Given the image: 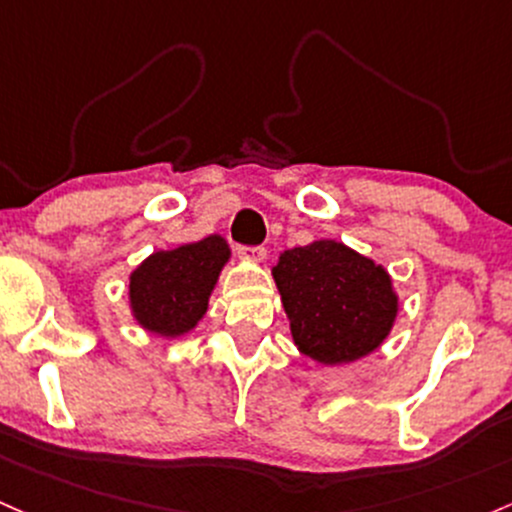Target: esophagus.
<instances>
[{
    "label": "esophagus",
    "instance_id": "34e87169",
    "mask_svg": "<svg viewBox=\"0 0 512 512\" xmlns=\"http://www.w3.org/2000/svg\"><path fill=\"white\" fill-rule=\"evenodd\" d=\"M238 257L245 262H262L267 257L265 247H238Z\"/></svg>",
    "mask_w": 512,
    "mask_h": 512
}]
</instances>
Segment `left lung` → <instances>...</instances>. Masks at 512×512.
Returning a JSON list of instances; mask_svg holds the SVG:
<instances>
[{"instance_id": "left-lung-1", "label": "left lung", "mask_w": 512, "mask_h": 512, "mask_svg": "<svg viewBox=\"0 0 512 512\" xmlns=\"http://www.w3.org/2000/svg\"><path fill=\"white\" fill-rule=\"evenodd\" d=\"M272 277L306 357L335 367L372 355L389 338L398 313L389 272L352 247L316 240L284 250Z\"/></svg>"}]
</instances>
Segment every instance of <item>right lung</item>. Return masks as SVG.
I'll return each instance as SVG.
<instances>
[{
  "label": "right lung",
  "mask_w": 512,
  "mask_h": 512,
  "mask_svg": "<svg viewBox=\"0 0 512 512\" xmlns=\"http://www.w3.org/2000/svg\"><path fill=\"white\" fill-rule=\"evenodd\" d=\"M228 260L230 247L221 235L153 252L131 272L133 318L162 338L189 333L206 316L209 296Z\"/></svg>",
  "instance_id": "1"
}]
</instances>
